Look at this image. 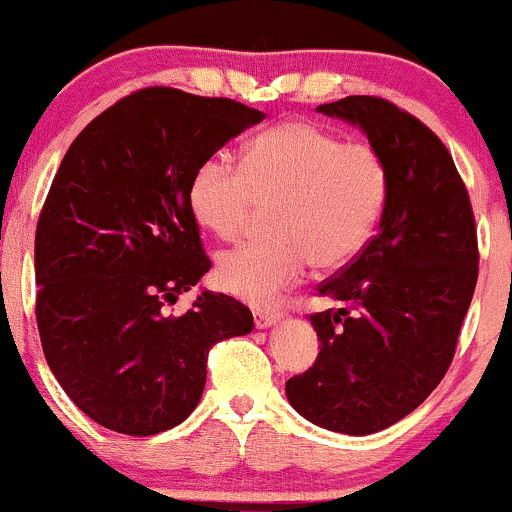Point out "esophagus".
Returning <instances> with one entry per match:
<instances>
[{
	"instance_id": "esophagus-1",
	"label": "esophagus",
	"mask_w": 512,
	"mask_h": 512,
	"mask_svg": "<svg viewBox=\"0 0 512 512\" xmlns=\"http://www.w3.org/2000/svg\"><path fill=\"white\" fill-rule=\"evenodd\" d=\"M281 313L279 310H269V308H255L252 310V320H255V325L264 330V327H272L274 322H279Z\"/></svg>"
}]
</instances>
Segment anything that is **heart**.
<instances>
[{
	"instance_id": "1",
	"label": "heart",
	"mask_w": 512,
	"mask_h": 512,
	"mask_svg": "<svg viewBox=\"0 0 512 512\" xmlns=\"http://www.w3.org/2000/svg\"><path fill=\"white\" fill-rule=\"evenodd\" d=\"M387 195V168L375 146L342 142L313 122L264 129L243 161L216 154L190 180V207L207 231L236 240L260 207L272 236L223 252L216 279L223 291L269 303L315 269H337L373 236Z\"/></svg>"
}]
</instances>
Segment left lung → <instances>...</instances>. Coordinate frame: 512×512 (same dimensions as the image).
Here are the masks:
<instances>
[{
	"label": "left lung",
	"instance_id": "obj_1",
	"mask_svg": "<svg viewBox=\"0 0 512 512\" xmlns=\"http://www.w3.org/2000/svg\"><path fill=\"white\" fill-rule=\"evenodd\" d=\"M366 132L387 168L378 233L317 286L320 354L286 383L313 424L368 436L397 424L448 373L479 276L477 223L450 151L419 117L375 96L317 105Z\"/></svg>",
	"mask_w": 512,
	"mask_h": 512
}]
</instances>
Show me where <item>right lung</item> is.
I'll list each match as a JSON object with an SVG mask.
<instances>
[{"instance_id":"1","label":"right lung","mask_w":512,"mask_h":512,"mask_svg":"<svg viewBox=\"0 0 512 512\" xmlns=\"http://www.w3.org/2000/svg\"><path fill=\"white\" fill-rule=\"evenodd\" d=\"M264 120L231 98L149 86L103 110L64 154L35 228V320L57 383L96 424L154 436L182 424L214 344L252 313L202 291L209 272L190 180L228 139Z\"/></svg>"}]
</instances>
